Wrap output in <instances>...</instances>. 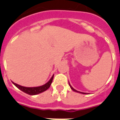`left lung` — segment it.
<instances>
[{"instance_id":"8db88e82","label":"left lung","mask_w":120,"mask_h":120,"mask_svg":"<svg viewBox=\"0 0 120 120\" xmlns=\"http://www.w3.org/2000/svg\"><path fill=\"white\" fill-rule=\"evenodd\" d=\"M68 83H69V85H70V86L71 89V90H73V91H75V92H77V93H81V94H86V93H82V92H80V91H77V90H75V89L73 88V87H72L71 86V85H70V83L69 81H68Z\"/></svg>"}]
</instances>
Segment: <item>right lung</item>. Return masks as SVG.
Masks as SVG:
<instances>
[{"instance_id": "obj_1", "label": "right lung", "mask_w": 120, "mask_h": 120, "mask_svg": "<svg viewBox=\"0 0 120 120\" xmlns=\"http://www.w3.org/2000/svg\"><path fill=\"white\" fill-rule=\"evenodd\" d=\"M53 76L54 75H53L52 77H51V79L45 84L43 85L42 86H37V87H25V86H23L17 84V83H14L13 82H12L19 90H20L21 91L29 94V95L33 96V95H37V94H40V93L45 91L47 89L49 88L51 84L52 83Z\"/></svg>"}]
</instances>
